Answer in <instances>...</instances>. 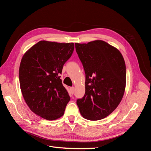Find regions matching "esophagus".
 Listing matches in <instances>:
<instances>
[{
    "label": "esophagus",
    "instance_id": "esophagus-1",
    "mask_svg": "<svg viewBox=\"0 0 151 151\" xmlns=\"http://www.w3.org/2000/svg\"><path fill=\"white\" fill-rule=\"evenodd\" d=\"M70 89L71 93H72V94H74V92H75V88H74V87H72V88H70Z\"/></svg>",
    "mask_w": 151,
    "mask_h": 151
}]
</instances>
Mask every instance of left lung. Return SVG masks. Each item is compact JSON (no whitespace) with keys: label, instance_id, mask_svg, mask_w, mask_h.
Masks as SVG:
<instances>
[{"label":"left lung","instance_id":"8db88e82","mask_svg":"<svg viewBox=\"0 0 151 151\" xmlns=\"http://www.w3.org/2000/svg\"><path fill=\"white\" fill-rule=\"evenodd\" d=\"M75 45L86 74L85 94L77 104L86 119L101 120L115 110L124 94V58L119 50L102 40Z\"/></svg>","mask_w":151,"mask_h":151}]
</instances>
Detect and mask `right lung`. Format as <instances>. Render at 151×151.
Masks as SVG:
<instances>
[{
	"label": "right lung",
	"mask_w": 151,
	"mask_h": 151,
	"mask_svg": "<svg viewBox=\"0 0 151 151\" xmlns=\"http://www.w3.org/2000/svg\"><path fill=\"white\" fill-rule=\"evenodd\" d=\"M74 49L73 43L40 41L22 58L19 70L22 94L31 110L44 119L60 118L70 101L59 76Z\"/></svg>",
	"instance_id": "obj_1"
}]
</instances>
